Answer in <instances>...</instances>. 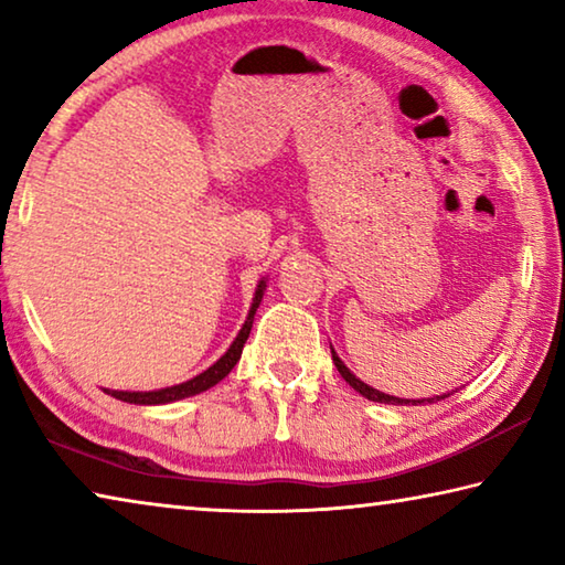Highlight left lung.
Listing matches in <instances>:
<instances>
[{
  "label": "left lung",
  "instance_id": "1",
  "mask_svg": "<svg viewBox=\"0 0 565 565\" xmlns=\"http://www.w3.org/2000/svg\"><path fill=\"white\" fill-rule=\"evenodd\" d=\"M331 359H333V363H337V369H339V374L347 379V384L351 386V388H356L361 396H366L369 401H379V404H394V406H416V404H424V401H428V404H434V401H441V398H448V394H444V396H436V398H420V401H411V398H396V396H388V394H381V391H376V388H371V386H366L363 384V381H359L356 376L351 374V371L343 366V361L337 356V351L331 349Z\"/></svg>",
  "mask_w": 565,
  "mask_h": 565
}]
</instances>
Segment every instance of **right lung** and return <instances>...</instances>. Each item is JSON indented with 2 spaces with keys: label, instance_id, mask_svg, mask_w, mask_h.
Returning a JSON list of instances; mask_svg holds the SVG:
<instances>
[{
  "label": "right lung",
  "instance_id": "right-lung-1",
  "mask_svg": "<svg viewBox=\"0 0 565 565\" xmlns=\"http://www.w3.org/2000/svg\"><path fill=\"white\" fill-rule=\"evenodd\" d=\"M264 289H266V281H262L259 289H256L252 309H248V317L244 321L242 331H238V337L234 339V343H232V347H228V351L224 353V356L214 363V366H209L204 371V374H199V376H194L191 381H184V384H179V386H169V388H159V391H109V388H104V391H107V394H111L114 398L127 401V404L154 406V404H171V401L202 394V391L212 388L214 384H218V381H222L228 374V371L236 366V361L242 359V349H244V343L248 339V333H252L254 313H256V309H259Z\"/></svg>",
  "mask_w": 565,
  "mask_h": 565
}]
</instances>
